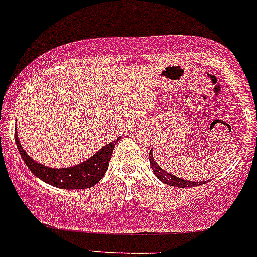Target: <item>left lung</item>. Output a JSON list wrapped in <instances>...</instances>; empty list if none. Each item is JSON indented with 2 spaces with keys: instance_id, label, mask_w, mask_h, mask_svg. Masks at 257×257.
I'll return each mask as SVG.
<instances>
[{
  "instance_id": "left-lung-1",
  "label": "left lung",
  "mask_w": 257,
  "mask_h": 257,
  "mask_svg": "<svg viewBox=\"0 0 257 257\" xmlns=\"http://www.w3.org/2000/svg\"><path fill=\"white\" fill-rule=\"evenodd\" d=\"M149 160H150V166L152 171H154L155 176H156L161 182H163L167 185H172V187H177V188H193V187H199V185L207 183V180H205V182H190V180L182 179L179 178V177L173 176L172 173H168L167 171L161 168L160 166L157 165L156 161L154 160V157H152V149L150 150V152H149Z\"/></svg>"
}]
</instances>
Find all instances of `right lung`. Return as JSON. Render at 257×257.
Wrapping results in <instances>:
<instances>
[{
  "mask_svg": "<svg viewBox=\"0 0 257 257\" xmlns=\"http://www.w3.org/2000/svg\"><path fill=\"white\" fill-rule=\"evenodd\" d=\"M14 137H16V144L19 154L28 168L34 173V176L52 187L61 189H87L97 184L105 176L106 171L108 170V162L111 160L112 152L114 150L115 144L119 140L118 138L117 140L107 144L94 156L77 166L67 168H51L34 161L23 150L18 137H17V126L14 128Z\"/></svg>",
  "mask_w": 257,
  "mask_h": 257,
  "instance_id": "add662e5",
  "label": "right lung"
}]
</instances>
